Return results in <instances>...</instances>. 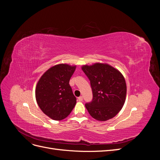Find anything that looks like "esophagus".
<instances>
[{
    "mask_svg": "<svg viewBox=\"0 0 160 160\" xmlns=\"http://www.w3.org/2000/svg\"><path fill=\"white\" fill-rule=\"evenodd\" d=\"M78 100H79V101H83V97H82V96L79 97V98H78Z\"/></svg>",
    "mask_w": 160,
    "mask_h": 160,
    "instance_id": "1",
    "label": "esophagus"
}]
</instances>
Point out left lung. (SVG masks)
<instances>
[{"label": "left lung", "instance_id": "1", "mask_svg": "<svg viewBox=\"0 0 160 160\" xmlns=\"http://www.w3.org/2000/svg\"><path fill=\"white\" fill-rule=\"evenodd\" d=\"M82 70L90 81L93 99L85 103L92 118L98 121L113 118L122 109L127 87L121 72L108 64L83 65Z\"/></svg>", "mask_w": 160, "mask_h": 160}]
</instances>
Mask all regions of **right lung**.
Wrapping results in <instances>:
<instances>
[{"mask_svg":"<svg viewBox=\"0 0 160 160\" xmlns=\"http://www.w3.org/2000/svg\"><path fill=\"white\" fill-rule=\"evenodd\" d=\"M76 66L59 64L51 67L38 80L35 97L38 105L50 118L60 121L68 116L76 104L69 81Z\"/></svg>","mask_w":160,"mask_h":160,"instance_id":"obj_1","label":"right lung"}]
</instances>
